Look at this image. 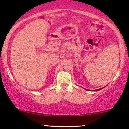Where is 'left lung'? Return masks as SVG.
Returning a JSON list of instances; mask_svg holds the SVG:
<instances>
[{
	"instance_id": "left-lung-1",
	"label": "left lung",
	"mask_w": 129,
	"mask_h": 129,
	"mask_svg": "<svg viewBox=\"0 0 129 129\" xmlns=\"http://www.w3.org/2000/svg\"><path fill=\"white\" fill-rule=\"evenodd\" d=\"M101 89H102V88H100V89H98V90H92V91H99V90H100ZM86 90H88V91H90V90H88V89H85Z\"/></svg>"
}]
</instances>
